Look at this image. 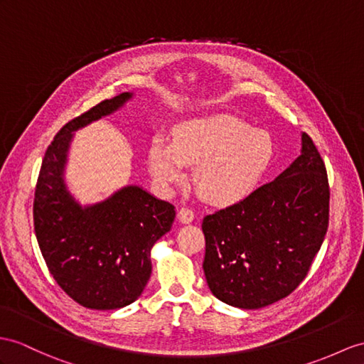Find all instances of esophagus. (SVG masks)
I'll use <instances>...</instances> for the list:
<instances>
[{"label":"esophagus","instance_id":"esophagus-1","mask_svg":"<svg viewBox=\"0 0 364 364\" xmlns=\"http://www.w3.org/2000/svg\"><path fill=\"white\" fill-rule=\"evenodd\" d=\"M177 218H179L182 224H190L194 219V213H193V210H190L187 207H182L179 211H177Z\"/></svg>","mask_w":364,"mask_h":364}]
</instances>
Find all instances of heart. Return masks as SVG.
Here are the masks:
<instances>
[{"mask_svg":"<svg viewBox=\"0 0 364 364\" xmlns=\"http://www.w3.org/2000/svg\"><path fill=\"white\" fill-rule=\"evenodd\" d=\"M274 141L269 131L230 114H213L182 122L173 140L156 137L148 148V166L164 188L185 179L194 168L200 196L218 207H232L250 198L270 170Z\"/></svg>","mask_w":364,"mask_h":364,"instance_id":"1","label":"heart"}]
</instances>
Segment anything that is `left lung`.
<instances>
[{
  "label": "left lung",
  "mask_w": 364,
  "mask_h": 364,
  "mask_svg": "<svg viewBox=\"0 0 364 364\" xmlns=\"http://www.w3.org/2000/svg\"><path fill=\"white\" fill-rule=\"evenodd\" d=\"M329 225V182L306 132L301 154L250 198L203 218L211 294L239 309L286 298L306 278Z\"/></svg>",
  "instance_id": "1"
}]
</instances>
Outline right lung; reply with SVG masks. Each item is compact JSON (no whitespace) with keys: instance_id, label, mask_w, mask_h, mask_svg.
Returning a JSON list of instances; mask_svg holds the SVG:
<instances>
[{"instance_id":"right-lung-1","label":"right lung","mask_w":364,"mask_h":364,"mask_svg":"<svg viewBox=\"0 0 364 364\" xmlns=\"http://www.w3.org/2000/svg\"><path fill=\"white\" fill-rule=\"evenodd\" d=\"M132 97L123 92L66 123L44 154L35 188V235L48 269L70 298L94 310L125 307L141 295L151 277L153 245L176 218L170 202L139 185L86 205L68 188L75 131L122 109Z\"/></svg>"}]
</instances>
